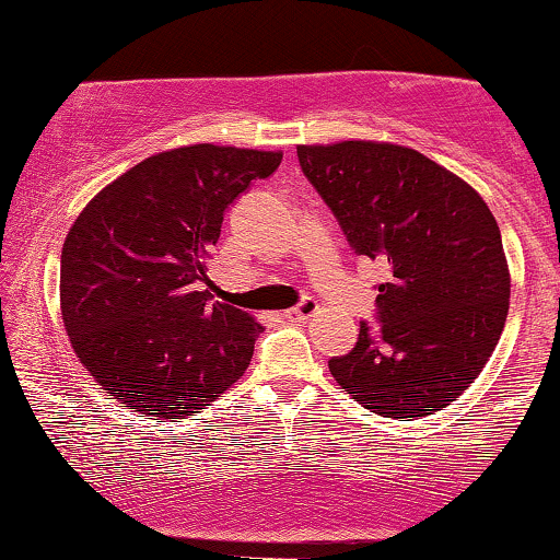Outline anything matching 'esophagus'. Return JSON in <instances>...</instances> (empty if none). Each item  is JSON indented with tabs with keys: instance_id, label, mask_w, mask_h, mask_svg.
<instances>
[{
	"instance_id": "34e87169",
	"label": "esophagus",
	"mask_w": 560,
	"mask_h": 560,
	"mask_svg": "<svg viewBox=\"0 0 560 560\" xmlns=\"http://www.w3.org/2000/svg\"><path fill=\"white\" fill-rule=\"evenodd\" d=\"M314 312H316V303L312 299H306L303 303H299V306L282 312V316H285L288 322H301V319H308V316H314Z\"/></svg>"
}]
</instances>
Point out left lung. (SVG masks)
I'll return each mask as SVG.
<instances>
[{
    "label": "left lung",
    "mask_w": 560,
    "mask_h": 560,
    "mask_svg": "<svg viewBox=\"0 0 560 560\" xmlns=\"http://www.w3.org/2000/svg\"><path fill=\"white\" fill-rule=\"evenodd\" d=\"M303 174L358 254L389 267L382 329L361 324L332 358L335 382L384 418H423L454 402L499 345L512 275L486 199L444 165L395 142L299 144Z\"/></svg>",
    "instance_id": "obj_1"
}]
</instances>
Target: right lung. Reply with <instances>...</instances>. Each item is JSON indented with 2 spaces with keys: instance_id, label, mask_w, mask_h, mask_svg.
Here are the masks:
<instances>
[{
  "instance_id": "right-lung-1",
  "label": "right lung",
  "mask_w": 560,
  "mask_h": 560,
  "mask_svg": "<svg viewBox=\"0 0 560 560\" xmlns=\"http://www.w3.org/2000/svg\"><path fill=\"white\" fill-rule=\"evenodd\" d=\"M280 150L184 144L103 186L61 248V319L108 397L155 420L205 410L244 376L261 324L212 301L207 257L225 207Z\"/></svg>"
}]
</instances>
